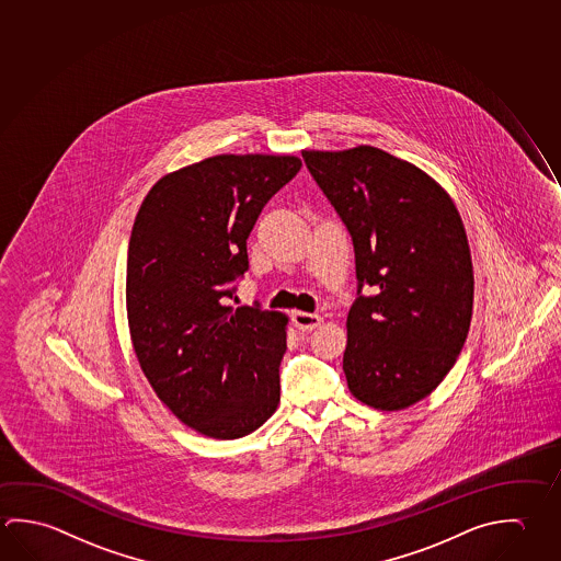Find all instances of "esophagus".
I'll return each mask as SVG.
<instances>
[{"instance_id": "esophagus-1", "label": "esophagus", "mask_w": 561, "mask_h": 561, "mask_svg": "<svg viewBox=\"0 0 561 561\" xmlns=\"http://www.w3.org/2000/svg\"><path fill=\"white\" fill-rule=\"evenodd\" d=\"M294 323L299 331H313L319 324L323 323V319L319 314L305 313V311H295Z\"/></svg>"}]
</instances>
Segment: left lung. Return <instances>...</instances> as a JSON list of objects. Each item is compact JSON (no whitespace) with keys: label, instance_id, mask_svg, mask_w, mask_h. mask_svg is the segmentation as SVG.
I'll use <instances>...</instances> for the list:
<instances>
[{"label":"left lung","instance_id":"8db88e82","mask_svg":"<svg viewBox=\"0 0 561 561\" xmlns=\"http://www.w3.org/2000/svg\"><path fill=\"white\" fill-rule=\"evenodd\" d=\"M301 156L353 240L348 390L376 410H403L439 386L469 333L474 282L461 217L430 175L382 149Z\"/></svg>","mask_w":561,"mask_h":561}]
</instances>
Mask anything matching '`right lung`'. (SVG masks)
<instances>
[{
    "label": "right lung",
    "instance_id": "add662e5",
    "mask_svg": "<svg viewBox=\"0 0 561 561\" xmlns=\"http://www.w3.org/2000/svg\"><path fill=\"white\" fill-rule=\"evenodd\" d=\"M299 169L289 156L205 159L159 179L131 228L126 301L139 366L181 422L215 439L256 432L279 403L287 319L230 301L262 208Z\"/></svg>",
    "mask_w": 561,
    "mask_h": 561
}]
</instances>
